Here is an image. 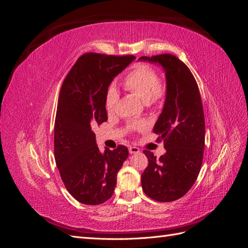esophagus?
Here are the masks:
<instances>
[{"label":"esophagus","instance_id":"34e87169","mask_svg":"<svg viewBox=\"0 0 248 248\" xmlns=\"http://www.w3.org/2000/svg\"><path fill=\"white\" fill-rule=\"evenodd\" d=\"M140 152V149L138 147H129V153L130 154H136Z\"/></svg>","mask_w":248,"mask_h":248}]
</instances>
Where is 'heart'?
<instances>
[{
	"label": "heart",
	"instance_id": "b5f03b06",
	"mask_svg": "<svg viewBox=\"0 0 248 248\" xmlns=\"http://www.w3.org/2000/svg\"><path fill=\"white\" fill-rule=\"evenodd\" d=\"M123 86L126 90L138 95L147 106H152L158 102L164 93L158 74L154 68L147 64H139L134 67L125 77ZM118 100L119 93L117 89L115 86H110L104 98V107L108 112L115 110Z\"/></svg>",
	"mask_w": 248,
	"mask_h": 248
}]
</instances>
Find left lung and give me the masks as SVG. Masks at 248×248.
<instances>
[{"label": "left lung", "instance_id": "8db88e82", "mask_svg": "<svg viewBox=\"0 0 248 248\" xmlns=\"http://www.w3.org/2000/svg\"><path fill=\"white\" fill-rule=\"evenodd\" d=\"M166 71L167 96L153 131L167 152L156 159L145 150L148 167L142 190L157 202H172L188 191L200 174L205 148V118L199 87L189 68L170 54L140 57Z\"/></svg>", "mask_w": 248, "mask_h": 248}]
</instances>
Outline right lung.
Listing matches in <instances>:
<instances>
[{
  "mask_svg": "<svg viewBox=\"0 0 248 248\" xmlns=\"http://www.w3.org/2000/svg\"><path fill=\"white\" fill-rule=\"evenodd\" d=\"M134 59L87 52L63 81L55 120V160L67 190L81 204L100 205L110 199L128 157L122 145L101 153L92 129L108 121V88Z\"/></svg>",
  "mask_w": 248,
  "mask_h": 248,
  "instance_id": "add662e5",
  "label": "right lung"
}]
</instances>
